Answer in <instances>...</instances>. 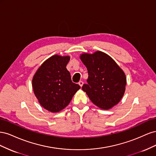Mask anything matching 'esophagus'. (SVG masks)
I'll return each mask as SVG.
<instances>
[{"mask_svg": "<svg viewBox=\"0 0 156 156\" xmlns=\"http://www.w3.org/2000/svg\"><path fill=\"white\" fill-rule=\"evenodd\" d=\"M83 82L82 81H79V85H80V87H82V86L83 85Z\"/></svg>", "mask_w": 156, "mask_h": 156, "instance_id": "1", "label": "esophagus"}]
</instances>
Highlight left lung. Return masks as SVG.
Segmentation results:
<instances>
[{
    "label": "left lung",
    "instance_id": "obj_1",
    "mask_svg": "<svg viewBox=\"0 0 156 156\" xmlns=\"http://www.w3.org/2000/svg\"><path fill=\"white\" fill-rule=\"evenodd\" d=\"M81 59L88 74L83 90L94 104L103 109L116 105L126 89V78L123 71L109 56L101 51L92 55L83 54Z\"/></svg>",
    "mask_w": 156,
    "mask_h": 156
}]
</instances>
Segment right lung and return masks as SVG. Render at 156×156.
<instances>
[{
  "label": "right lung",
  "instance_id": "obj_1",
  "mask_svg": "<svg viewBox=\"0 0 156 156\" xmlns=\"http://www.w3.org/2000/svg\"><path fill=\"white\" fill-rule=\"evenodd\" d=\"M69 56L54 55L45 60L32 79V87L40 105L56 112L66 107L80 89L72 82L66 66Z\"/></svg>",
  "mask_w": 156,
  "mask_h": 156
}]
</instances>
